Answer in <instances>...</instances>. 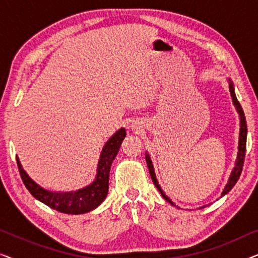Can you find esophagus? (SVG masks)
I'll return each instance as SVG.
<instances>
[{
	"label": "esophagus",
	"instance_id": "34e87169",
	"mask_svg": "<svg viewBox=\"0 0 258 258\" xmlns=\"http://www.w3.org/2000/svg\"><path fill=\"white\" fill-rule=\"evenodd\" d=\"M134 126H135V128H136V129H137V126H136V125H134Z\"/></svg>",
	"mask_w": 258,
	"mask_h": 258
}]
</instances>
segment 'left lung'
Instances as JSON below:
<instances>
[{"mask_svg":"<svg viewBox=\"0 0 258 258\" xmlns=\"http://www.w3.org/2000/svg\"><path fill=\"white\" fill-rule=\"evenodd\" d=\"M229 90H230V94H231V97H232V102H234L236 109H237L238 114H239V119H241V129H239V142H238V154H237V160H236V163H235V168L234 170L231 171V175L230 177H229V181H228V184L225 185V188L223 190V192H222V196H224L225 194H228L230 190L232 189V186L236 184V182L238 181L239 176H241V172H242V169H243V164H244V158H245V150H246V133H248V129H246V121H245V116H244V111H243V109L241 107V104H239V102L237 100V97H236V94L234 91V86H232V83L230 82L229 83ZM146 160H147V164H148V169H149V172H150V176H151V179H153L154 184L156 188L158 189V191L161 192V195L164 197V200H167L169 203L170 204H174L171 202L170 200H169L168 196H165V194L163 192V190L161 189L160 184H158L157 179H156V175H155V170H154V165H153V162H151L149 155L147 154L146 156ZM204 208V207H203Z\"/></svg>","mask_w":258,"mask_h":258,"instance_id":"1","label":"left lung"}]
</instances>
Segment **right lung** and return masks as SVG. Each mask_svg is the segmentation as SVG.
<instances>
[{
	"label": "right lung",
	"mask_w": 258,
	"mask_h": 258,
	"mask_svg": "<svg viewBox=\"0 0 258 258\" xmlns=\"http://www.w3.org/2000/svg\"><path fill=\"white\" fill-rule=\"evenodd\" d=\"M125 135V129L122 128L105 143L103 150H102L100 162H98L96 178L86 188L74 192H51L44 190L27 175V172L23 170L22 165L20 163L19 158L16 157L21 178H22L24 185L29 190L31 195L40 202L44 203L45 206L63 214L79 215L88 213V211L94 210L95 208L100 206L107 197L109 189V172H110L111 163L117 155Z\"/></svg>",
	"instance_id": "add662e5"
}]
</instances>
